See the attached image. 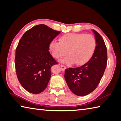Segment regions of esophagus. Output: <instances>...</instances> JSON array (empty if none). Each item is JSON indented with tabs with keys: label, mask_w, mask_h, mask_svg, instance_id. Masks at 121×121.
<instances>
[{
	"label": "esophagus",
	"mask_w": 121,
	"mask_h": 121,
	"mask_svg": "<svg viewBox=\"0 0 121 121\" xmlns=\"http://www.w3.org/2000/svg\"><path fill=\"white\" fill-rule=\"evenodd\" d=\"M61 70L62 71H64L65 70V69H66V67L64 65H61Z\"/></svg>",
	"instance_id": "34e87169"
}]
</instances>
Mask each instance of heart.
I'll use <instances>...</instances> for the list:
<instances>
[{"mask_svg":"<svg viewBox=\"0 0 121 121\" xmlns=\"http://www.w3.org/2000/svg\"><path fill=\"white\" fill-rule=\"evenodd\" d=\"M96 45L95 39L91 35L68 33L60 37L59 42L52 41L50 49L56 59L65 56L68 51L69 56L62 59L61 61L62 63L82 65L92 58Z\"/></svg>","mask_w":121,"mask_h":121,"instance_id":"obj_1","label":"heart"}]
</instances>
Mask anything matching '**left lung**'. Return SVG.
I'll return each mask as SVG.
<instances>
[{"label":"left lung","mask_w":121,"mask_h":121,"mask_svg":"<svg viewBox=\"0 0 121 121\" xmlns=\"http://www.w3.org/2000/svg\"><path fill=\"white\" fill-rule=\"evenodd\" d=\"M95 50L91 59L77 68L65 70V78L71 92L78 96L87 95L93 91L100 83L107 66V51L104 40L95 30Z\"/></svg>","instance_id":"obj_1"}]
</instances>
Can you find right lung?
I'll return each mask as SVG.
<instances>
[{
    "label": "right lung",
    "mask_w": 121,
    "mask_h": 121,
    "mask_svg": "<svg viewBox=\"0 0 121 121\" xmlns=\"http://www.w3.org/2000/svg\"><path fill=\"white\" fill-rule=\"evenodd\" d=\"M60 32L39 24L20 39L15 51V70L20 83L29 92L40 93L48 86L51 67L58 64L48 51L49 47Z\"/></svg>",
    "instance_id": "add662e5"
}]
</instances>
